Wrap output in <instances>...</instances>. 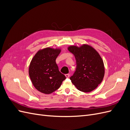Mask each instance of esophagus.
Returning <instances> with one entry per match:
<instances>
[{"label":"esophagus","instance_id":"obj_1","mask_svg":"<svg viewBox=\"0 0 130 130\" xmlns=\"http://www.w3.org/2000/svg\"><path fill=\"white\" fill-rule=\"evenodd\" d=\"M65 76H66V77L67 78H68V77H69L70 76V74H66V75H65Z\"/></svg>","mask_w":130,"mask_h":130}]
</instances>
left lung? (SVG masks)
Returning <instances> with one entry per match:
<instances>
[{"label": "left lung", "instance_id": "8db88e82", "mask_svg": "<svg viewBox=\"0 0 130 130\" xmlns=\"http://www.w3.org/2000/svg\"><path fill=\"white\" fill-rule=\"evenodd\" d=\"M68 50L74 55L76 62V71L70 77L72 84L81 92L92 91L104 77L103 59L95 49L88 44L70 45Z\"/></svg>", "mask_w": 130, "mask_h": 130}]
</instances>
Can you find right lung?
<instances>
[{
  "instance_id": "right-lung-1",
  "label": "right lung",
  "mask_w": 130,
  "mask_h": 130,
  "mask_svg": "<svg viewBox=\"0 0 130 130\" xmlns=\"http://www.w3.org/2000/svg\"><path fill=\"white\" fill-rule=\"evenodd\" d=\"M61 49L45 48L39 50L31 60L29 74L32 84L39 92L45 94L58 89L66 76L58 70L56 59Z\"/></svg>"
}]
</instances>
